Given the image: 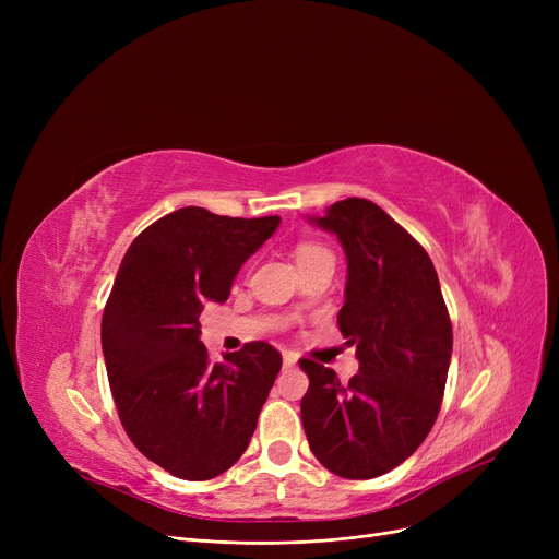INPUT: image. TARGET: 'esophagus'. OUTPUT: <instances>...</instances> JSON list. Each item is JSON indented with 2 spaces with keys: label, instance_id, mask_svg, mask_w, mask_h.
I'll use <instances>...</instances> for the list:
<instances>
[{
  "label": "esophagus",
  "instance_id": "esophagus-1",
  "mask_svg": "<svg viewBox=\"0 0 559 559\" xmlns=\"http://www.w3.org/2000/svg\"><path fill=\"white\" fill-rule=\"evenodd\" d=\"M297 360H299V356L295 354V350H283V367H285V369L295 367Z\"/></svg>",
  "mask_w": 559,
  "mask_h": 559
}]
</instances>
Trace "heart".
Segmentation results:
<instances>
[{
    "instance_id": "b5f03b06",
    "label": "heart",
    "mask_w": 559,
    "mask_h": 559,
    "mask_svg": "<svg viewBox=\"0 0 559 559\" xmlns=\"http://www.w3.org/2000/svg\"><path fill=\"white\" fill-rule=\"evenodd\" d=\"M324 253H329L324 247H319V245H301L299 247V251H297V258L299 260H306V258H314V255H324ZM331 255V253H329Z\"/></svg>"
}]
</instances>
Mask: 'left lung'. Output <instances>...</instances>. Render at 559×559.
I'll list each match as a JSON object with an SVG mask.
<instances>
[{"label": "left lung", "mask_w": 559, "mask_h": 559, "mask_svg": "<svg viewBox=\"0 0 559 559\" xmlns=\"http://www.w3.org/2000/svg\"><path fill=\"white\" fill-rule=\"evenodd\" d=\"M317 226L337 235L348 276L337 324L360 371L299 360L310 378L301 421L329 472L367 480L413 455L442 407L453 350L451 317L426 249L369 199L335 201Z\"/></svg>", "instance_id": "1"}]
</instances>
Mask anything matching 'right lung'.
<instances>
[{"label": "right lung", "mask_w": 559, "mask_h": 559, "mask_svg": "<svg viewBox=\"0 0 559 559\" xmlns=\"http://www.w3.org/2000/svg\"><path fill=\"white\" fill-rule=\"evenodd\" d=\"M278 224L188 205L146 226L117 270L102 317L112 401L135 449L176 478L211 480L240 460L281 371L267 342L213 362L199 340L203 306L228 299Z\"/></svg>", "instance_id": "1"}]
</instances>
